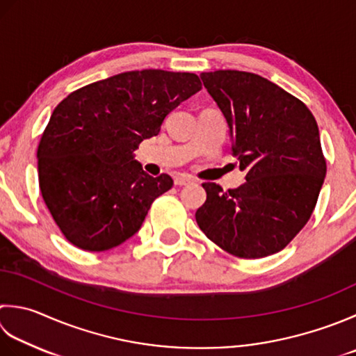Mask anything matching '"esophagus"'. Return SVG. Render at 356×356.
I'll use <instances>...</instances> for the list:
<instances>
[{
	"label": "esophagus",
	"instance_id": "1",
	"mask_svg": "<svg viewBox=\"0 0 356 356\" xmlns=\"http://www.w3.org/2000/svg\"><path fill=\"white\" fill-rule=\"evenodd\" d=\"M193 182L194 180L188 176H177L176 179H174V184H176L177 186H185V185H190Z\"/></svg>",
	"mask_w": 356,
	"mask_h": 356
}]
</instances>
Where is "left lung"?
I'll return each instance as SVG.
<instances>
[{
	"instance_id": "left-lung-1",
	"label": "left lung",
	"mask_w": 356,
	"mask_h": 356,
	"mask_svg": "<svg viewBox=\"0 0 356 356\" xmlns=\"http://www.w3.org/2000/svg\"><path fill=\"white\" fill-rule=\"evenodd\" d=\"M224 113L245 184L224 191L202 184L196 211L202 232L242 259L281 252L307 224L327 172L319 129L305 104L264 76L243 71L202 72Z\"/></svg>"
}]
</instances>
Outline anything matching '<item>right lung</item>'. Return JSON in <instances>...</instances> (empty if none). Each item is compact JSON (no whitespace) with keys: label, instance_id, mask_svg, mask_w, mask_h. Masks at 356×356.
Instances as JSON below:
<instances>
[{"label":"right lung","instance_id":"obj_1","mask_svg":"<svg viewBox=\"0 0 356 356\" xmlns=\"http://www.w3.org/2000/svg\"><path fill=\"white\" fill-rule=\"evenodd\" d=\"M200 89L196 74L143 69L90 83L57 104L38 143V182L72 245L104 252L140 229L172 179L148 176L132 152Z\"/></svg>","mask_w":356,"mask_h":356}]
</instances>
